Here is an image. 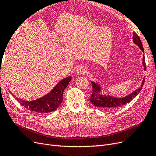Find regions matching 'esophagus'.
Listing matches in <instances>:
<instances>
[{"label": "esophagus", "mask_w": 156, "mask_h": 156, "mask_svg": "<svg viewBox=\"0 0 156 156\" xmlns=\"http://www.w3.org/2000/svg\"><path fill=\"white\" fill-rule=\"evenodd\" d=\"M87 73V70L86 68L85 67L81 66L79 68H78V69L76 70V74L78 75H83V74H85Z\"/></svg>", "instance_id": "1"}]
</instances>
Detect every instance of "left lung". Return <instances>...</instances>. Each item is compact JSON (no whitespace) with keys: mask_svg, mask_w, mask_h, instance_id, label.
Listing matches in <instances>:
<instances>
[{"mask_svg":"<svg viewBox=\"0 0 156 156\" xmlns=\"http://www.w3.org/2000/svg\"><path fill=\"white\" fill-rule=\"evenodd\" d=\"M133 40L135 44L138 46L140 50L144 53V47L140 40V38L137 35L135 32L133 33ZM142 64L144 66V69H146V66H145V55L144 54L143 55L142 58ZM145 78H143L142 81V83L140 87L138 88L135 89L130 94L123 97H114L108 94L102 93V86L99 83L98 81L97 82H93L92 81V90L93 92L92 94L90 97V102L96 107L100 108L106 110H114L116 109L117 108L121 107V106L124 105L126 104L129 103L131 101H132L134 98L139 94L142 90L144 83L145 82Z\"/></svg>","mask_w":156,"mask_h":156,"instance_id":"1","label":"left lung"}]
</instances>
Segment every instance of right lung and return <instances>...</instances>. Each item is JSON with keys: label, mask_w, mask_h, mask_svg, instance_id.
<instances>
[{"label": "right lung", "mask_w": 156, "mask_h": 156, "mask_svg": "<svg viewBox=\"0 0 156 156\" xmlns=\"http://www.w3.org/2000/svg\"><path fill=\"white\" fill-rule=\"evenodd\" d=\"M71 79V76L62 79L57 83L50 92L35 100H22L18 97H16L11 92H10L15 98V99L28 110L37 114L48 113L55 111L59 108L62 101L63 92Z\"/></svg>", "instance_id": "obj_1"}]
</instances>
